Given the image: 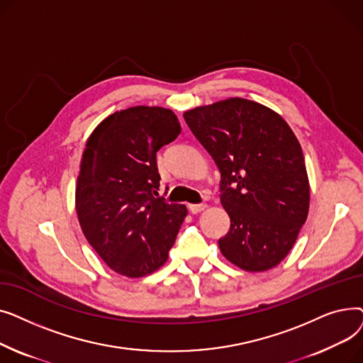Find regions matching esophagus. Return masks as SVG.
I'll list each match as a JSON object with an SVG mask.
<instances>
[{"mask_svg":"<svg viewBox=\"0 0 363 363\" xmlns=\"http://www.w3.org/2000/svg\"><path fill=\"white\" fill-rule=\"evenodd\" d=\"M206 207H207V206H206L204 203H200V204H188V208H189V212H191V213H194V215H197V213L203 212Z\"/></svg>","mask_w":363,"mask_h":363,"instance_id":"1","label":"esophagus"}]
</instances>
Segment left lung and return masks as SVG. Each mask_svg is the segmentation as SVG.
<instances>
[{
	"mask_svg": "<svg viewBox=\"0 0 363 363\" xmlns=\"http://www.w3.org/2000/svg\"><path fill=\"white\" fill-rule=\"evenodd\" d=\"M220 172V203L231 226L222 255L249 272L289 255L309 212V179L294 132L259 103L230 99L184 113Z\"/></svg>",
	"mask_w": 363,
	"mask_h": 363,
	"instance_id": "8db88e82",
	"label": "left lung"
}]
</instances>
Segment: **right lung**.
<instances>
[{
    "instance_id": "right-lung-1",
    "label": "right lung",
    "mask_w": 363,
    "mask_h": 363,
    "mask_svg": "<svg viewBox=\"0 0 363 363\" xmlns=\"http://www.w3.org/2000/svg\"><path fill=\"white\" fill-rule=\"evenodd\" d=\"M179 133L172 110L137 106L110 114L86 141L76 213L92 249L121 275L159 269L186 216L184 204L159 197L156 155Z\"/></svg>"
}]
</instances>
